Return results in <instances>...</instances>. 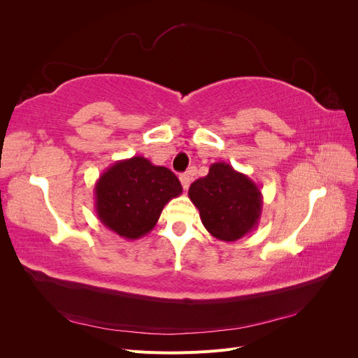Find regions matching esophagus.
Wrapping results in <instances>:
<instances>
[{"instance_id": "34e87169", "label": "esophagus", "mask_w": 358, "mask_h": 358, "mask_svg": "<svg viewBox=\"0 0 358 358\" xmlns=\"http://www.w3.org/2000/svg\"><path fill=\"white\" fill-rule=\"evenodd\" d=\"M180 183H182V187H183V189H188V187H189V183H191V180H192V173L191 171H188V173H183V175H180Z\"/></svg>"}]
</instances>
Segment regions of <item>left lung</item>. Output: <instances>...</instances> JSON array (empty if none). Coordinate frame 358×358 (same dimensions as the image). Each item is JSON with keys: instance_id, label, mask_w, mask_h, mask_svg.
<instances>
[{"instance_id": "obj_1", "label": "left lung", "mask_w": 358, "mask_h": 358, "mask_svg": "<svg viewBox=\"0 0 358 358\" xmlns=\"http://www.w3.org/2000/svg\"><path fill=\"white\" fill-rule=\"evenodd\" d=\"M188 197L213 237L239 241L258 227L263 196L255 183L227 162H213L206 178L191 183Z\"/></svg>"}]
</instances>
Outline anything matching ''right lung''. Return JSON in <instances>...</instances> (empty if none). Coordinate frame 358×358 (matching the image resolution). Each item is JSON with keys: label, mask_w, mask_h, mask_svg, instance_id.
I'll return each instance as SVG.
<instances>
[{"label": "right lung", "mask_w": 358, "mask_h": 358, "mask_svg": "<svg viewBox=\"0 0 358 358\" xmlns=\"http://www.w3.org/2000/svg\"><path fill=\"white\" fill-rule=\"evenodd\" d=\"M95 212L110 231L137 241L154 229L164 206L182 194L173 171L145 157L116 161L94 188Z\"/></svg>", "instance_id": "add662e5"}]
</instances>
